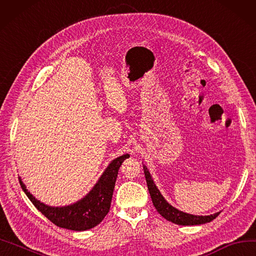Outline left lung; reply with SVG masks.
Wrapping results in <instances>:
<instances>
[{
  "mask_svg": "<svg viewBox=\"0 0 256 256\" xmlns=\"http://www.w3.org/2000/svg\"><path fill=\"white\" fill-rule=\"evenodd\" d=\"M143 170H144L145 178H146V184H148V188L150 192L152 202H153V204L156 208V210L158 211V213H160L162 218L169 220V222H172L178 225H183V226L200 225V224H206V223L211 222L212 220L216 218L220 214V212H216L214 214H210V216H194V214L180 211L178 209L174 208V206H171L167 200L164 198L160 190L157 188V186L154 183L150 171L145 164H143Z\"/></svg>",
  "mask_w": 256,
  "mask_h": 256,
  "instance_id": "8db88e82",
  "label": "left lung"
}]
</instances>
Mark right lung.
<instances>
[{"label":"right lung","mask_w":256,"mask_h":256,"mask_svg":"<svg viewBox=\"0 0 256 256\" xmlns=\"http://www.w3.org/2000/svg\"><path fill=\"white\" fill-rule=\"evenodd\" d=\"M129 156V154H124L113 160L88 194L76 202L68 206H52L45 204L26 190L20 176L19 183L36 208L54 225L70 230L84 232L100 224L108 213L120 167Z\"/></svg>","instance_id":"add662e5"}]
</instances>
